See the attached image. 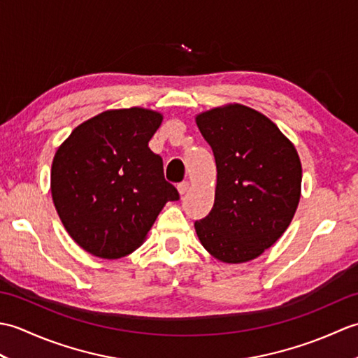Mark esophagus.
I'll use <instances>...</instances> for the list:
<instances>
[{"instance_id": "1", "label": "esophagus", "mask_w": 358, "mask_h": 358, "mask_svg": "<svg viewBox=\"0 0 358 358\" xmlns=\"http://www.w3.org/2000/svg\"><path fill=\"white\" fill-rule=\"evenodd\" d=\"M189 187H191V183H189V181H183V183H180V185L177 186L180 195H185V194L189 191Z\"/></svg>"}]
</instances>
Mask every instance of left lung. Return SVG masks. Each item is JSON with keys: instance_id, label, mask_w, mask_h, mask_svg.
Wrapping results in <instances>:
<instances>
[{"instance_id": "8db88e82", "label": "left lung", "mask_w": 358, "mask_h": 358, "mask_svg": "<svg viewBox=\"0 0 358 358\" xmlns=\"http://www.w3.org/2000/svg\"><path fill=\"white\" fill-rule=\"evenodd\" d=\"M195 123L217 164L214 208L195 232L220 262L254 260L292 222L301 195L299 152L273 121L238 103L201 112Z\"/></svg>"}]
</instances>
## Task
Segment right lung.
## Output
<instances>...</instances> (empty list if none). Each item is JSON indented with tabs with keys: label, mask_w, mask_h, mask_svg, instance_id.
<instances>
[{
	"label": "right lung",
	"mask_w": 358,
	"mask_h": 358,
	"mask_svg": "<svg viewBox=\"0 0 358 358\" xmlns=\"http://www.w3.org/2000/svg\"><path fill=\"white\" fill-rule=\"evenodd\" d=\"M163 113L110 109L86 120L59 144L50 192L72 240L98 258L132 254L178 191L164 180L163 159L149 141Z\"/></svg>",
	"instance_id": "obj_1"
}]
</instances>
